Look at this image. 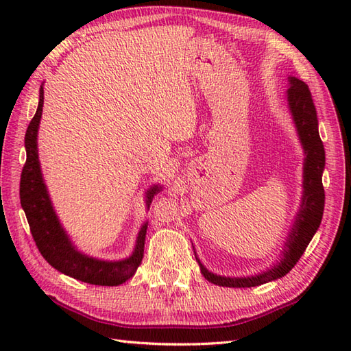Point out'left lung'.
I'll use <instances>...</instances> for the list:
<instances>
[{
	"mask_svg": "<svg viewBox=\"0 0 351 351\" xmlns=\"http://www.w3.org/2000/svg\"><path fill=\"white\" fill-rule=\"evenodd\" d=\"M289 88L287 92V99L289 111L293 114L299 138L306 154L303 164V197L299 214H297L293 229L288 235V240L283 249V258L278 265L256 276H247V278H226V276H217L208 271L204 264L199 263L200 271L205 276L208 282L219 287L228 288H250L258 287L263 283L271 282L282 278L293 267L299 263V259L306 250L312 237L315 235L319 223L323 219L324 211V187H323V170L326 164L324 146L318 134V119L317 110L312 101L309 87L302 80L289 77Z\"/></svg>",
	"mask_w": 351,
	"mask_h": 351,
	"instance_id": "8db88e82",
	"label": "left lung"
}]
</instances>
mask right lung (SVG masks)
<instances>
[{"instance_id": "1", "label": "right lung", "mask_w": 351, "mask_h": 351, "mask_svg": "<svg viewBox=\"0 0 351 351\" xmlns=\"http://www.w3.org/2000/svg\"><path fill=\"white\" fill-rule=\"evenodd\" d=\"M43 107V87L39 90V106L34 117L29 122L25 132L27 161L21 175V205L24 208L29 230L34 238L37 249L47 263L60 273L71 278L92 283V285L116 287L131 279L137 267L143 259L145 238L147 223L141 226L136 249L132 255L123 261H101L80 253L73 247L68 234L64 232L58 221L54 208L51 205L47 185L43 182L39 155H37V130H39ZM161 190L160 185H154L146 193V206L152 204V199Z\"/></svg>"}]
</instances>
